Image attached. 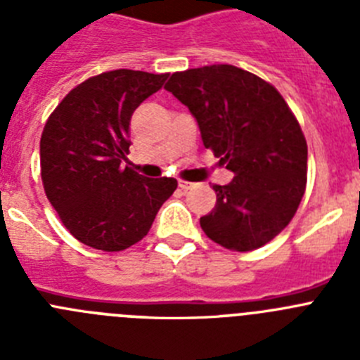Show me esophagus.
I'll return each instance as SVG.
<instances>
[{
  "label": "esophagus",
  "mask_w": 360,
  "mask_h": 360,
  "mask_svg": "<svg viewBox=\"0 0 360 360\" xmlns=\"http://www.w3.org/2000/svg\"><path fill=\"white\" fill-rule=\"evenodd\" d=\"M178 186H180V189L187 191V189H191V187L195 186V184H191V182H187V180H182V178H180V180H178Z\"/></svg>",
  "instance_id": "esophagus-1"
}]
</instances>
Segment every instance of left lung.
Here are the masks:
<instances>
[{"label": "left lung", "instance_id": "left-lung-1", "mask_svg": "<svg viewBox=\"0 0 360 360\" xmlns=\"http://www.w3.org/2000/svg\"><path fill=\"white\" fill-rule=\"evenodd\" d=\"M171 91L198 120L203 146L234 173L212 186L216 205L203 232L229 250L249 252L274 240L307 189L308 148L297 119L270 82L232 65L174 72Z\"/></svg>", "mask_w": 360, "mask_h": 360}]
</instances>
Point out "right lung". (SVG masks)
<instances>
[{"label": "right lung", "instance_id": "right-lung-1", "mask_svg": "<svg viewBox=\"0 0 360 360\" xmlns=\"http://www.w3.org/2000/svg\"><path fill=\"white\" fill-rule=\"evenodd\" d=\"M169 73L111 70L77 84L41 135V180L63 225L91 249L119 252L149 232L174 178H144L128 165L129 120Z\"/></svg>", "mask_w": 360, "mask_h": 360}]
</instances>
